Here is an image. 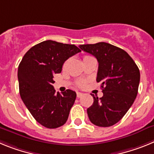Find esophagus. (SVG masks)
Segmentation results:
<instances>
[{"instance_id":"obj_1","label":"esophagus","mask_w":154,"mask_h":154,"mask_svg":"<svg viewBox=\"0 0 154 154\" xmlns=\"http://www.w3.org/2000/svg\"><path fill=\"white\" fill-rule=\"evenodd\" d=\"M76 95H77V97L79 98V97H81V96H82V95H83V93H82V92H77V93H76Z\"/></svg>"}]
</instances>
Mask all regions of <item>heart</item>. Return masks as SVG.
Returning a JSON list of instances; mask_svg holds the SVG:
<instances>
[{"mask_svg": "<svg viewBox=\"0 0 154 154\" xmlns=\"http://www.w3.org/2000/svg\"><path fill=\"white\" fill-rule=\"evenodd\" d=\"M85 57H88V56H85L84 58H85ZM85 80H80V81H79L78 82H77V85H79V87H84L85 85Z\"/></svg>", "mask_w": 154, "mask_h": 154, "instance_id": "obj_1", "label": "heart"}]
</instances>
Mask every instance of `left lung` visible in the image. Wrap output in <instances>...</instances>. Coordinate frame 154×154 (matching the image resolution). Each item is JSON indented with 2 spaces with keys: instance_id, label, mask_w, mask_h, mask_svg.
<instances>
[{
  "instance_id": "1",
  "label": "left lung",
  "mask_w": 154,
  "mask_h": 154,
  "mask_svg": "<svg viewBox=\"0 0 154 154\" xmlns=\"http://www.w3.org/2000/svg\"><path fill=\"white\" fill-rule=\"evenodd\" d=\"M82 51L95 56L99 62L97 82H101L103 96H93L87 109L91 123L108 127L118 123L131 107L138 92L140 70L126 51L106 42L80 45Z\"/></svg>"
}]
</instances>
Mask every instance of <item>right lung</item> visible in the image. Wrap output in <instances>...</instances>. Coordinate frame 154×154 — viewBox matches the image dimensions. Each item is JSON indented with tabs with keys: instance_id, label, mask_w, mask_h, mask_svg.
Instances as JSON below:
<instances>
[{
	"instance_id": "obj_1",
	"label": "right lung",
	"mask_w": 154,
	"mask_h": 154,
	"mask_svg": "<svg viewBox=\"0 0 154 154\" xmlns=\"http://www.w3.org/2000/svg\"><path fill=\"white\" fill-rule=\"evenodd\" d=\"M80 51L75 45L47 40L31 48L19 64L20 96L35 120L45 127L55 129L67 121L76 93L70 89L55 92L53 78L62 72L68 58Z\"/></svg>"
}]
</instances>
